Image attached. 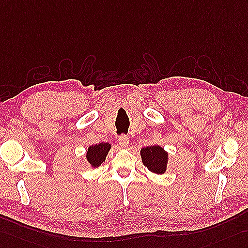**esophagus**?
Returning a JSON list of instances; mask_svg holds the SVG:
<instances>
[{
	"instance_id": "esophagus-1",
	"label": "esophagus",
	"mask_w": 248,
	"mask_h": 248,
	"mask_svg": "<svg viewBox=\"0 0 248 248\" xmlns=\"http://www.w3.org/2000/svg\"><path fill=\"white\" fill-rule=\"evenodd\" d=\"M118 141H119L120 146L123 147V148L127 147L128 144H129V139H128V137L126 136V135H121L119 137V139H118Z\"/></svg>"
}]
</instances>
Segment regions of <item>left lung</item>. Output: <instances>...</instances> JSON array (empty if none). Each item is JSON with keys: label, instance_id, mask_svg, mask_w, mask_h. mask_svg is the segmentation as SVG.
Segmentation results:
<instances>
[{"label": "left lung", "instance_id": "8db88e82", "mask_svg": "<svg viewBox=\"0 0 248 248\" xmlns=\"http://www.w3.org/2000/svg\"><path fill=\"white\" fill-rule=\"evenodd\" d=\"M142 161L148 170L155 173H163L166 170L167 154L158 145L147 146L141 149Z\"/></svg>", "mask_w": 248, "mask_h": 248}]
</instances>
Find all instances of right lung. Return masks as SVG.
<instances>
[{"label": "right lung", "mask_w": 248, "mask_h": 248, "mask_svg": "<svg viewBox=\"0 0 248 248\" xmlns=\"http://www.w3.org/2000/svg\"><path fill=\"white\" fill-rule=\"evenodd\" d=\"M110 144L108 143H100L92 145L87 150L86 158L87 161L92 164L93 167H98L101 165V163L105 161L106 155L110 149Z\"/></svg>", "instance_id": "1"}]
</instances>
